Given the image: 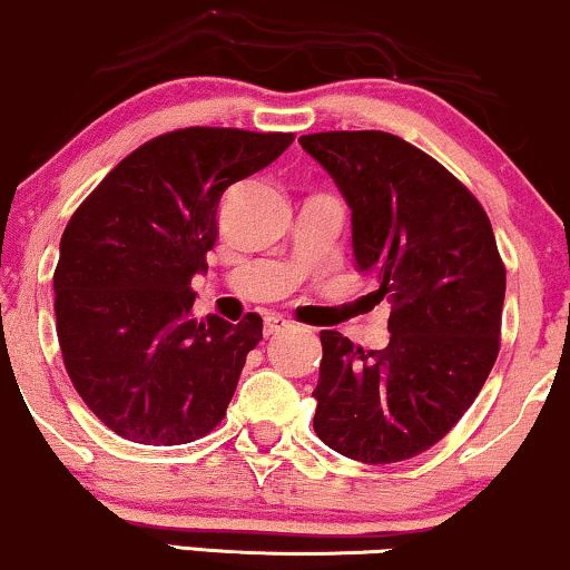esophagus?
Returning <instances> with one entry per match:
<instances>
[{
  "label": "esophagus",
  "instance_id": "1",
  "mask_svg": "<svg viewBox=\"0 0 570 570\" xmlns=\"http://www.w3.org/2000/svg\"><path fill=\"white\" fill-rule=\"evenodd\" d=\"M285 330H291V322L283 320V317H269L264 322V335L266 338H274V335L285 333Z\"/></svg>",
  "mask_w": 570,
  "mask_h": 570
}]
</instances>
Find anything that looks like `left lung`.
Returning <instances> with one entry per match:
<instances>
[{"label": "left lung", "instance_id": "8db88e82", "mask_svg": "<svg viewBox=\"0 0 570 570\" xmlns=\"http://www.w3.org/2000/svg\"><path fill=\"white\" fill-rule=\"evenodd\" d=\"M351 208L356 269L391 301V341L364 351L322 330L314 431L367 465L439 444L475 402L500 354L504 272L487 210L470 189L389 131L298 139Z\"/></svg>", "mask_w": 570, "mask_h": 570}]
</instances>
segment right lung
Listing matches in <instances>:
<instances>
[{
	"instance_id": "right-lung-1",
	"label": "right lung",
	"mask_w": 570,
	"mask_h": 570,
	"mask_svg": "<svg viewBox=\"0 0 570 570\" xmlns=\"http://www.w3.org/2000/svg\"><path fill=\"white\" fill-rule=\"evenodd\" d=\"M285 131L189 126L129 153L70 216L55 266L66 372L102 425L150 446L222 423L262 317L193 312L224 189L291 147Z\"/></svg>"
}]
</instances>
